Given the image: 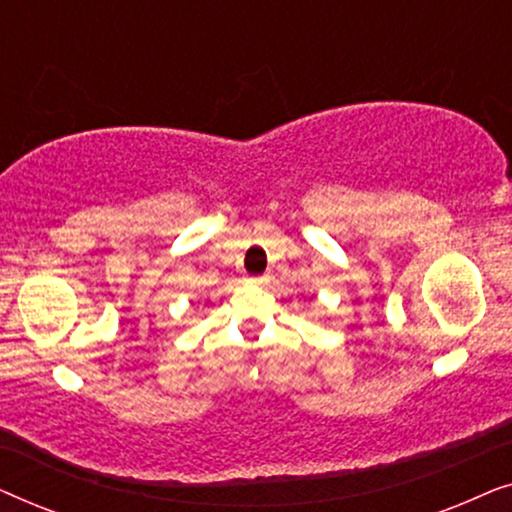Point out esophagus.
<instances>
[{
    "label": "esophagus",
    "instance_id": "34e87169",
    "mask_svg": "<svg viewBox=\"0 0 512 512\" xmlns=\"http://www.w3.org/2000/svg\"><path fill=\"white\" fill-rule=\"evenodd\" d=\"M251 282H254V284H263L265 277H251Z\"/></svg>",
    "mask_w": 512,
    "mask_h": 512
}]
</instances>
